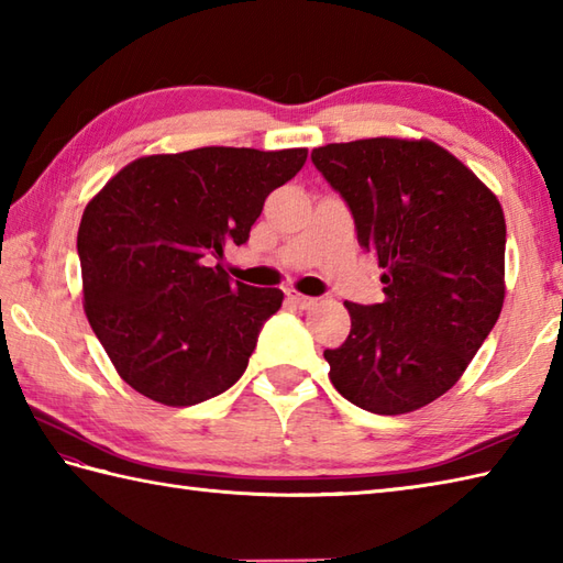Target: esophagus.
I'll use <instances>...</instances> for the list:
<instances>
[{
  "label": "esophagus",
  "mask_w": 563,
  "mask_h": 563,
  "mask_svg": "<svg viewBox=\"0 0 563 563\" xmlns=\"http://www.w3.org/2000/svg\"><path fill=\"white\" fill-rule=\"evenodd\" d=\"M285 297H288V302H290L292 307H297V309H309V307L317 305L314 297L302 295V292H297V290H288V292H285Z\"/></svg>",
  "instance_id": "1"
}]
</instances>
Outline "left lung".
Returning <instances> with one entry per match:
<instances>
[{
	"mask_svg": "<svg viewBox=\"0 0 563 563\" xmlns=\"http://www.w3.org/2000/svg\"><path fill=\"white\" fill-rule=\"evenodd\" d=\"M312 162L385 268V302H345L351 333L324 351L329 377L369 413L421 409L454 387L504 309V208L430 140L333 142Z\"/></svg>",
	"mask_w": 563,
	"mask_h": 563,
	"instance_id": "8db88e82",
	"label": "left lung"
}]
</instances>
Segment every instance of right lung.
Here are the masks:
<instances>
[{
    "instance_id": "obj_1",
    "label": "right lung",
    "mask_w": 563,
    "mask_h": 563,
    "mask_svg": "<svg viewBox=\"0 0 563 563\" xmlns=\"http://www.w3.org/2000/svg\"><path fill=\"white\" fill-rule=\"evenodd\" d=\"M305 162V147L150 154L87 202L77 232L84 312L142 397L194 406L244 375L283 292L232 283L210 261L246 242L271 190Z\"/></svg>"
}]
</instances>
